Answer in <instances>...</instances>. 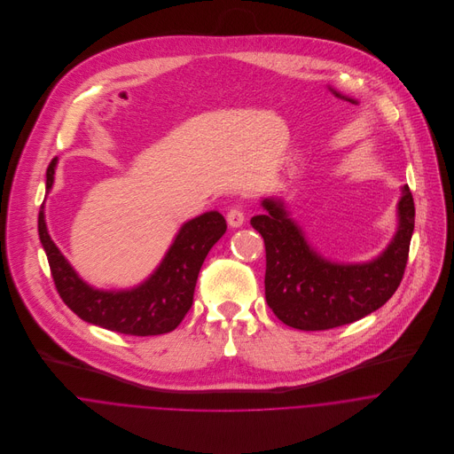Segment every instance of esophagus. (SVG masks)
<instances>
[{
  "label": "esophagus",
  "mask_w": 454,
  "mask_h": 454,
  "mask_svg": "<svg viewBox=\"0 0 454 454\" xmlns=\"http://www.w3.org/2000/svg\"><path fill=\"white\" fill-rule=\"evenodd\" d=\"M227 222L231 227H241L245 223V213L239 206H232L227 211Z\"/></svg>",
  "instance_id": "1"
}]
</instances>
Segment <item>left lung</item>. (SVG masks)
I'll return each instance as SVG.
<instances>
[{
	"mask_svg": "<svg viewBox=\"0 0 454 454\" xmlns=\"http://www.w3.org/2000/svg\"><path fill=\"white\" fill-rule=\"evenodd\" d=\"M265 215L250 220L265 245V301L272 313L299 330L353 324L388 302L409 257L414 199L407 185L398 200V231L372 262L335 263L318 255L281 200L263 199Z\"/></svg>",
	"mask_w": 454,
	"mask_h": 454,
	"instance_id": "1",
	"label": "left lung"
}]
</instances>
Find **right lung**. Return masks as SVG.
I'll return each instance as SVG.
<instances>
[{
    "mask_svg": "<svg viewBox=\"0 0 454 454\" xmlns=\"http://www.w3.org/2000/svg\"><path fill=\"white\" fill-rule=\"evenodd\" d=\"M56 164L58 159H52L47 168V192L54 184ZM225 231V218L218 211H207L180 229L169 252L145 283L122 292H103L82 281L51 239L43 204L38 215L40 241L66 306L87 324L139 337L168 333L182 324L194 302L200 265Z\"/></svg>",
    "mask_w": 454,
    "mask_h": 454,
    "instance_id": "right-lung-1",
    "label": "right lung"
}]
</instances>
